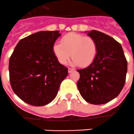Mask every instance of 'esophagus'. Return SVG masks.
Wrapping results in <instances>:
<instances>
[{
	"label": "esophagus",
	"instance_id": "1",
	"mask_svg": "<svg viewBox=\"0 0 134 134\" xmlns=\"http://www.w3.org/2000/svg\"><path fill=\"white\" fill-rule=\"evenodd\" d=\"M73 71H75L74 69H72V68H68V72H69V73L73 72Z\"/></svg>",
	"mask_w": 134,
	"mask_h": 134
}]
</instances>
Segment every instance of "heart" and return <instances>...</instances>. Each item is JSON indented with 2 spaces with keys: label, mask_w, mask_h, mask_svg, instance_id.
<instances>
[{
  "label": "heart",
  "mask_w": 134,
  "mask_h": 134,
  "mask_svg": "<svg viewBox=\"0 0 134 134\" xmlns=\"http://www.w3.org/2000/svg\"><path fill=\"white\" fill-rule=\"evenodd\" d=\"M52 52L60 64H66L72 56V64L85 67L94 61L98 45L96 40L91 37L70 32L62 37L61 43L54 42Z\"/></svg>",
  "instance_id": "1"
}]
</instances>
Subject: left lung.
Instances as JSON below:
<instances>
[{
  "instance_id": "obj_1",
  "label": "left lung",
  "mask_w": 134,
  "mask_h": 134,
  "mask_svg": "<svg viewBox=\"0 0 134 134\" xmlns=\"http://www.w3.org/2000/svg\"><path fill=\"white\" fill-rule=\"evenodd\" d=\"M88 35L96 40L98 52L90 66L78 70L77 87L83 99L92 104H103L119 94L124 86L127 61L119 42L102 32Z\"/></svg>"
}]
</instances>
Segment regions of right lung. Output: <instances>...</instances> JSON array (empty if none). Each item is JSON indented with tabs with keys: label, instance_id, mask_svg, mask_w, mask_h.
<instances>
[{
	"label": "right lung",
	"instance_id": "right-lung-1",
	"mask_svg": "<svg viewBox=\"0 0 134 134\" xmlns=\"http://www.w3.org/2000/svg\"><path fill=\"white\" fill-rule=\"evenodd\" d=\"M59 30L40 31L23 38L9 60V77L15 94L27 104L41 107L57 96L68 69L57 61L52 45Z\"/></svg>",
	"mask_w": 134,
	"mask_h": 134
}]
</instances>
